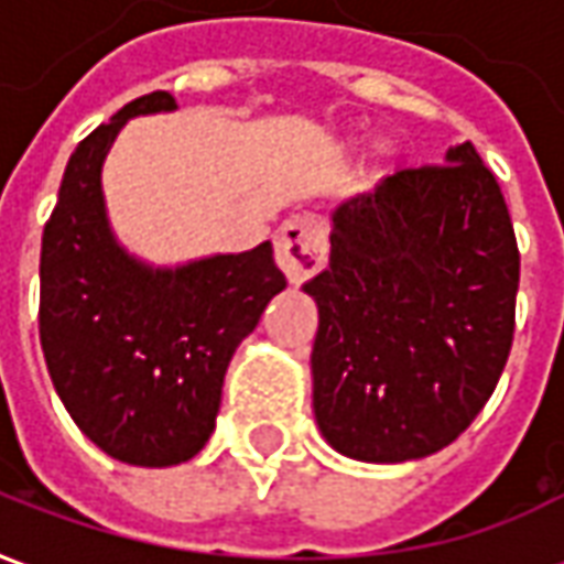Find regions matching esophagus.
<instances>
[{
	"label": "esophagus",
	"mask_w": 564,
	"mask_h": 564,
	"mask_svg": "<svg viewBox=\"0 0 564 564\" xmlns=\"http://www.w3.org/2000/svg\"><path fill=\"white\" fill-rule=\"evenodd\" d=\"M274 259L293 283L314 278L326 265V229L323 223L299 214L281 223L274 235Z\"/></svg>",
	"instance_id": "34e87169"
}]
</instances>
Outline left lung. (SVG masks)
Segmentation results:
<instances>
[{"label":"left lung","mask_w":564,"mask_h":564,"mask_svg":"<svg viewBox=\"0 0 564 564\" xmlns=\"http://www.w3.org/2000/svg\"><path fill=\"white\" fill-rule=\"evenodd\" d=\"M314 414L332 447L408 462L474 423L508 366L520 247L508 202L471 141L402 169L332 214Z\"/></svg>","instance_id":"1"}]
</instances>
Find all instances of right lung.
Returning <instances> with one entry per match:
<instances>
[{
  "mask_svg": "<svg viewBox=\"0 0 564 564\" xmlns=\"http://www.w3.org/2000/svg\"><path fill=\"white\" fill-rule=\"evenodd\" d=\"M172 108V93H148L93 129L42 235L39 335L51 380L96 447L144 468L205 447L235 347L286 286L271 241L174 271L117 247L99 181L105 153L129 117Z\"/></svg>",
  "mask_w": 564,
  "mask_h": 564,
  "instance_id": "right-lung-1",
  "label": "right lung"
}]
</instances>
